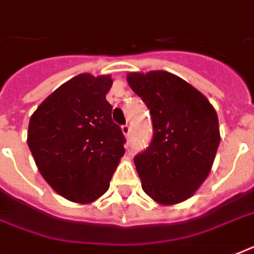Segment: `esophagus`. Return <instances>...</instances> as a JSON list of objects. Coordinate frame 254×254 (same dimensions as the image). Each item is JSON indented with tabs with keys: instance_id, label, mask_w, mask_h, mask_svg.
Masks as SVG:
<instances>
[{
	"instance_id": "obj_1",
	"label": "esophagus",
	"mask_w": 254,
	"mask_h": 254,
	"mask_svg": "<svg viewBox=\"0 0 254 254\" xmlns=\"http://www.w3.org/2000/svg\"><path fill=\"white\" fill-rule=\"evenodd\" d=\"M121 129H123L124 134L127 135V138H129V135H130V130H131L130 125H129V124H125V125H123V127H121Z\"/></svg>"
}]
</instances>
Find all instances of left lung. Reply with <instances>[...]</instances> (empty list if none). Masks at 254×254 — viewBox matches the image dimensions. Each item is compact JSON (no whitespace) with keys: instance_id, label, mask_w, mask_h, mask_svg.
I'll return each instance as SVG.
<instances>
[{"instance_id":"1","label":"left lung","mask_w":254,"mask_h":254,"mask_svg":"<svg viewBox=\"0 0 254 254\" xmlns=\"http://www.w3.org/2000/svg\"><path fill=\"white\" fill-rule=\"evenodd\" d=\"M127 77L153 124L150 145L134 157L143 191L159 204L181 203L211 171L220 143L216 111L192 85L166 71Z\"/></svg>"}]
</instances>
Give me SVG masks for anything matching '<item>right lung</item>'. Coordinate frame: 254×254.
<instances>
[{
	"label": "right lung",
	"instance_id": "obj_1",
	"mask_svg": "<svg viewBox=\"0 0 254 254\" xmlns=\"http://www.w3.org/2000/svg\"><path fill=\"white\" fill-rule=\"evenodd\" d=\"M113 80L80 73L34 112L27 143L46 182L65 199L91 203L105 193L125 153L121 127L105 95Z\"/></svg>",
	"mask_w": 254,
	"mask_h": 254
}]
</instances>
